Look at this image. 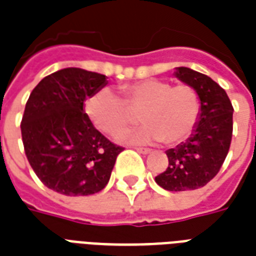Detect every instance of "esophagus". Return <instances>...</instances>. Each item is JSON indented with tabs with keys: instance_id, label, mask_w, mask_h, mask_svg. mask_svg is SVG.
<instances>
[{
	"instance_id": "esophagus-1",
	"label": "esophagus",
	"mask_w": 256,
	"mask_h": 256,
	"mask_svg": "<svg viewBox=\"0 0 256 256\" xmlns=\"http://www.w3.org/2000/svg\"><path fill=\"white\" fill-rule=\"evenodd\" d=\"M140 154H148V152H152V148H134Z\"/></svg>"
}]
</instances>
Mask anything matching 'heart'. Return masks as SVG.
I'll use <instances>...</instances> for the list:
<instances>
[{"instance_id": "b5f03b06", "label": "heart", "mask_w": 256, "mask_h": 256, "mask_svg": "<svg viewBox=\"0 0 256 256\" xmlns=\"http://www.w3.org/2000/svg\"><path fill=\"white\" fill-rule=\"evenodd\" d=\"M122 98L102 88L85 102L92 124L104 134H114L138 120L140 113L146 122L132 138L160 140L174 144L182 142L195 128L200 116V98L194 88L184 84L171 85L164 80L124 84L118 88ZM128 134H120L126 138Z\"/></svg>"}]
</instances>
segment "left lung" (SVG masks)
<instances>
[{
	"label": "left lung",
	"instance_id": "left-lung-1",
	"mask_svg": "<svg viewBox=\"0 0 256 256\" xmlns=\"http://www.w3.org/2000/svg\"><path fill=\"white\" fill-rule=\"evenodd\" d=\"M175 76L194 88L200 98V116L186 142L166 152L168 168L156 182L164 190L187 191L206 186L218 174L230 150L234 108L226 92L204 74L178 68Z\"/></svg>",
	"mask_w": 256,
	"mask_h": 256
}]
</instances>
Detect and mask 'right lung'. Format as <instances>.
<instances>
[{
	"label": "right lung",
	"instance_id": "1",
	"mask_svg": "<svg viewBox=\"0 0 256 256\" xmlns=\"http://www.w3.org/2000/svg\"><path fill=\"white\" fill-rule=\"evenodd\" d=\"M106 76L66 68L30 92L22 116L26 158L44 184L68 196L92 195L108 184L124 148L100 134L84 110L86 98L106 86Z\"/></svg>",
	"mask_w": 256,
	"mask_h": 256
}]
</instances>
